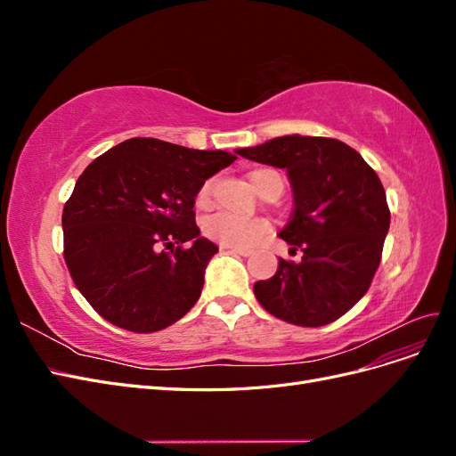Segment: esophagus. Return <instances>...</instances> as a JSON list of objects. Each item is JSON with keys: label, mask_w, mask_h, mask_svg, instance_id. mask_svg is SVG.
<instances>
[{"label": "esophagus", "mask_w": 456, "mask_h": 456, "mask_svg": "<svg viewBox=\"0 0 456 456\" xmlns=\"http://www.w3.org/2000/svg\"><path fill=\"white\" fill-rule=\"evenodd\" d=\"M220 249L226 251V253H232V255H241V256H249L251 251L247 249H240V247H228V245H220Z\"/></svg>", "instance_id": "34e87169"}]
</instances>
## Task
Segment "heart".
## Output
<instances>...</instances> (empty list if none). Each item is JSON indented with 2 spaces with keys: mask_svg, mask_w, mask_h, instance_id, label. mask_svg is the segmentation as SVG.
Segmentation results:
<instances>
[{
  "mask_svg": "<svg viewBox=\"0 0 456 456\" xmlns=\"http://www.w3.org/2000/svg\"><path fill=\"white\" fill-rule=\"evenodd\" d=\"M249 181L253 188L258 191V194H265V191L272 184H280L283 186V181L280 173H275L272 169H256L249 175ZM211 196H213V181L203 183L200 188L196 203L201 209L211 205ZM268 223L260 218H241L232 213H215L211 216H207L203 220V232L207 238H211L213 241L220 245H228V247H240V249H247V247L255 245L268 233Z\"/></svg>",
  "mask_w": 456,
  "mask_h": 456,
  "instance_id": "obj_1",
  "label": "heart"
}]
</instances>
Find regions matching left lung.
Returning <instances> with one entry per match:
<instances>
[{
  "instance_id": "8db88e82",
  "label": "left lung",
  "mask_w": 456,
  "mask_h": 456,
  "mask_svg": "<svg viewBox=\"0 0 456 456\" xmlns=\"http://www.w3.org/2000/svg\"><path fill=\"white\" fill-rule=\"evenodd\" d=\"M238 154L287 169L295 194L280 238L302 260L280 258L273 278L255 283L256 300L287 323H333L367 293L380 265L390 209L379 175L327 136H278Z\"/></svg>"
}]
</instances>
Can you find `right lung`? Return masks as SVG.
<instances>
[{"label":"right lung","instance_id":"right-lung-1","mask_svg":"<svg viewBox=\"0 0 456 456\" xmlns=\"http://www.w3.org/2000/svg\"><path fill=\"white\" fill-rule=\"evenodd\" d=\"M236 159L224 150L136 136L87 165L64 203V260L96 314L133 333H154L196 305L218 251L200 238L196 196Z\"/></svg>","mask_w":456,"mask_h":456}]
</instances>
